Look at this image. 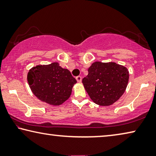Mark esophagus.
<instances>
[{"instance_id": "obj_1", "label": "esophagus", "mask_w": 156, "mask_h": 156, "mask_svg": "<svg viewBox=\"0 0 156 156\" xmlns=\"http://www.w3.org/2000/svg\"><path fill=\"white\" fill-rule=\"evenodd\" d=\"M76 80H77V81L78 83H81V81H82V77L80 76H78L76 77Z\"/></svg>"}]
</instances>
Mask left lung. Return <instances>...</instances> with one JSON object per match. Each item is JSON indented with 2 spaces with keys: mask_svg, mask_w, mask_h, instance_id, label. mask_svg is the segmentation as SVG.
Segmentation results:
<instances>
[{
  "mask_svg": "<svg viewBox=\"0 0 156 156\" xmlns=\"http://www.w3.org/2000/svg\"><path fill=\"white\" fill-rule=\"evenodd\" d=\"M129 76L128 69L122 65L112 62H95L89 67L87 76L82 82L93 102L108 106L124 94Z\"/></svg>",
  "mask_w": 156,
  "mask_h": 156,
  "instance_id": "left-lung-1",
  "label": "left lung"
}]
</instances>
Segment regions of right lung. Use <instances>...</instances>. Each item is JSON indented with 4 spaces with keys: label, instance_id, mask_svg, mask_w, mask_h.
Returning a JSON list of instances; mask_svg holds the SVG:
<instances>
[{
    "label": "right lung",
    "instance_id": "1",
    "mask_svg": "<svg viewBox=\"0 0 156 156\" xmlns=\"http://www.w3.org/2000/svg\"><path fill=\"white\" fill-rule=\"evenodd\" d=\"M27 81L35 96L52 106H59L66 101L77 83L71 72L57 62L32 67L28 72Z\"/></svg>",
    "mask_w": 156,
    "mask_h": 156
}]
</instances>
